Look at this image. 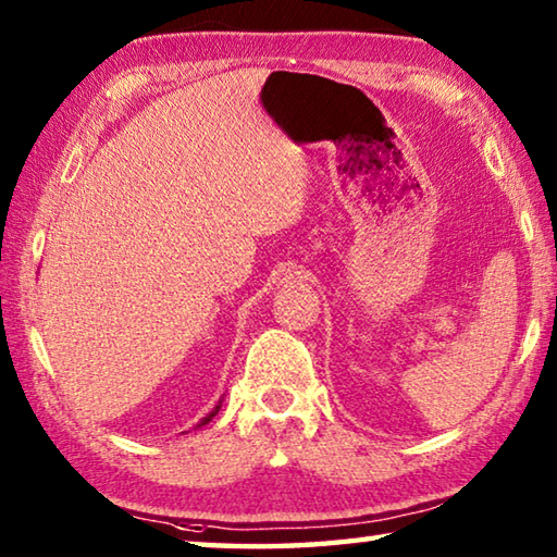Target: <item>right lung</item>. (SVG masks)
Masks as SVG:
<instances>
[{
	"mask_svg": "<svg viewBox=\"0 0 557 557\" xmlns=\"http://www.w3.org/2000/svg\"><path fill=\"white\" fill-rule=\"evenodd\" d=\"M219 408H221V405H215V408H213V410H211L209 414H206V418L201 420V425H206V422H211V418H213V414H215V412H219Z\"/></svg>",
	"mask_w": 557,
	"mask_h": 557,
	"instance_id": "1",
	"label": "right lung"
}]
</instances>
